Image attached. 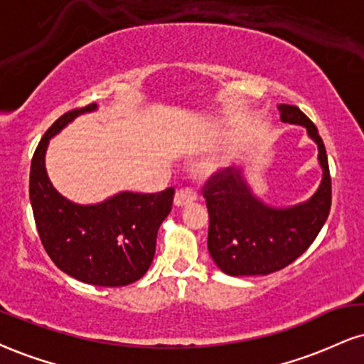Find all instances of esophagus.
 Wrapping results in <instances>:
<instances>
[{
  "label": "esophagus",
  "mask_w": 364,
  "mask_h": 364,
  "mask_svg": "<svg viewBox=\"0 0 364 364\" xmlns=\"http://www.w3.org/2000/svg\"><path fill=\"white\" fill-rule=\"evenodd\" d=\"M196 198H198V195H196L193 188H183V190H179L178 193L174 195V205H176L178 208L186 207V205L193 203Z\"/></svg>",
  "instance_id": "1"
}]
</instances>
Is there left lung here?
Here are the masks:
<instances>
[{
    "mask_svg": "<svg viewBox=\"0 0 364 364\" xmlns=\"http://www.w3.org/2000/svg\"><path fill=\"white\" fill-rule=\"evenodd\" d=\"M283 124L301 125L317 144L322 181L307 201L271 207L254 195L242 169L227 168L203 188L208 208V252L230 277L269 274L300 257L326 224L331 210V174L317 127L299 107L278 105Z\"/></svg>",
    "mask_w": 364,
    "mask_h": 364,
    "instance_id": "1",
    "label": "left lung"
}]
</instances>
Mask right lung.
Instances as JSON below:
<instances>
[{"mask_svg":"<svg viewBox=\"0 0 364 364\" xmlns=\"http://www.w3.org/2000/svg\"><path fill=\"white\" fill-rule=\"evenodd\" d=\"M91 103L57 118L38 142L30 166V203L35 225L54 264L69 277L96 287H125L147 273L157 230L173 205V188L142 195L120 191L95 205H80L55 190L46 169L50 139Z\"/></svg>","mask_w":364,"mask_h":364,"instance_id":"obj_1","label":"right lung"}]
</instances>
